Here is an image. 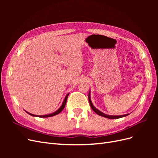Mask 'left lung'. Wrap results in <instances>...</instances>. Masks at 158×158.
I'll return each mask as SVG.
<instances>
[{"instance_id":"8db88e82","label":"left lung","mask_w":158,"mask_h":158,"mask_svg":"<svg viewBox=\"0 0 158 158\" xmlns=\"http://www.w3.org/2000/svg\"><path fill=\"white\" fill-rule=\"evenodd\" d=\"M88 99H89V105L91 107H92V109H93V111L96 113L98 114H99V115L100 116H102V117H106V118H110V119H115V118H121V117H126L127 115H128V114H123V115H108V114H105L103 113H102V111H99V110L98 109L95 108L93 104L92 103V101H91V99H90V93L89 92L88 94Z\"/></svg>"}]
</instances>
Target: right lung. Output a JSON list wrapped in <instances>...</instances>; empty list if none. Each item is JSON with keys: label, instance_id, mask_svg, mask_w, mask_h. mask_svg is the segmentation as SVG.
<instances>
[{"label": "right lung", "instance_id": "add662e5", "mask_svg": "<svg viewBox=\"0 0 158 158\" xmlns=\"http://www.w3.org/2000/svg\"><path fill=\"white\" fill-rule=\"evenodd\" d=\"M69 95V94H68L67 95H66V97H65V98H64V101H63V104H62V106H60V107L58 110H57L56 111H55V112H54V113H51V114H45V115H35V114H33L27 112L26 111H26L27 113H28L29 114H30V115H31V116H33V117H41V118L49 117H52V116L56 115V114H58L59 113H60L62 111H63V109L64 108V107H65V105H66V100H67V98H68Z\"/></svg>", "mask_w": 158, "mask_h": 158}]
</instances>
